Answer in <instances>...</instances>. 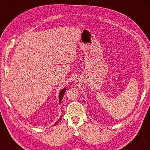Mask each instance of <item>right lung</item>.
I'll list each match as a JSON object with an SVG mask.
<instances>
[{
  "instance_id": "1",
  "label": "right lung",
  "mask_w": 150,
  "mask_h": 150,
  "mask_svg": "<svg viewBox=\"0 0 150 150\" xmlns=\"http://www.w3.org/2000/svg\"><path fill=\"white\" fill-rule=\"evenodd\" d=\"M65 91H66V88H63V89L61 90V91L59 92V103H61V101H62V98H63V95H64V94H65ZM61 120H62V116H61L59 120H58L56 122H55L52 126L56 125V124H57L58 122H59Z\"/></svg>"
}]
</instances>
